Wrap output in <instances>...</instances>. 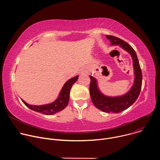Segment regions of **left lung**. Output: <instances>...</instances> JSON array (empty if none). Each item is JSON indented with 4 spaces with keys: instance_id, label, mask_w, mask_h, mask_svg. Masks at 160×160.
I'll return each instance as SVG.
<instances>
[{
    "instance_id": "8db88e82",
    "label": "left lung",
    "mask_w": 160,
    "mask_h": 160,
    "mask_svg": "<svg viewBox=\"0 0 160 160\" xmlns=\"http://www.w3.org/2000/svg\"><path fill=\"white\" fill-rule=\"evenodd\" d=\"M112 45H119L132 56L134 69V82L125 94L117 97H110L104 95L98 88L97 80L90 76V95L94 106L106 112H120L132 106L138 98L142 87V75L139 62L135 51L128 43L124 40L111 35H106Z\"/></svg>"
}]
</instances>
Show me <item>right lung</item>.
Instances as JSON below:
<instances>
[{
    "mask_svg": "<svg viewBox=\"0 0 160 160\" xmlns=\"http://www.w3.org/2000/svg\"><path fill=\"white\" fill-rule=\"evenodd\" d=\"M78 76H76L68 80L63 85L57 99L53 102L48 104L35 106L30 105L22 99L21 101L28 108L43 115H51L64 109L68 105L70 99V92L72 86L77 81Z\"/></svg>",
    "mask_w": 160,
    "mask_h": 160,
    "instance_id": "right-lung-1",
    "label": "right lung"
}]
</instances>
